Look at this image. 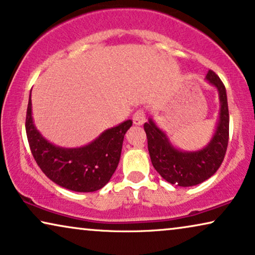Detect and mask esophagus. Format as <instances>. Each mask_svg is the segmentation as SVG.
<instances>
[{
	"label": "esophagus",
	"instance_id": "34e87169",
	"mask_svg": "<svg viewBox=\"0 0 255 255\" xmlns=\"http://www.w3.org/2000/svg\"><path fill=\"white\" fill-rule=\"evenodd\" d=\"M145 111L144 110H137L135 113L133 114V117H132V121H133V124L134 125H141L144 124L145 122Z\"/></svg>",
	"mask_w": 255,
	"mask_h": 255
}]
</instances>
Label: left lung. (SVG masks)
<instances>
[{
  "mask_svg": "<svg viewBox=\"0 0 255 255\" xmlns=\"http://www.w3.org/2000/svg\"><path fill=\"white\" fill-rule=\"evenodd\" d=\"M205 79L217 88L221 103L216 131L205 147L198 151H182L174 147L152 118L144 124L153 167L162 179L175 186L191 187L204 182L217 172L228 148L230 118L225 86L212 71L208 72Z\"/></svg>",
  "mask_w": 255,
  "mask_h": 255,
  "instance_id": "left-lung-1",
  "label": "left lung"
}]
</instances>
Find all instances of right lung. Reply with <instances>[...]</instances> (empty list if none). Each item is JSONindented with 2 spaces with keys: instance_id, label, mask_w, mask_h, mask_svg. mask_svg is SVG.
<instances>
[{
  "instance_id": "obj_1",
  "label": "right lung",
  "mask_w": 255,
  "mask_h": 255,
  "mask_svg": "<svg viewBox=\"0 0 255 255\" xmlns=\"http://www.w3.org/2000/svg\"><path fill=\"white\" fill-rule=\"evenodd\" d=\"M131 125V120L125 121L81 147H60L46 140L34 127L30 94L25 130L31 153L45 175L66 189L92 193L106 186L117 168L124 135Z\"/></svg>"
}]
</instances>
